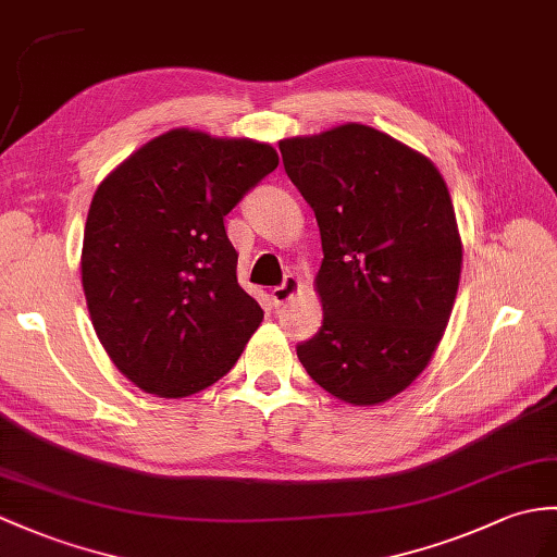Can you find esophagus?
Instances as JSON below:
<instances>
[{"instance_id":"esophagus-1","label":"esophagus","mask_w":557,"mask_h":557,"mask_svg":"<svg viewBox=\"0 0 557 557\" xmlns=\"http://www.w3.org/2000/svg\"><path fill=\"white\" fill-rule=\"evenodd\" d=\"M299 287H301L299 280H296L294 275H287V277H284V282L280 284V287H273V294H270V296H273V301L277 306H282V304H287L296 292H299Z\"/></svg>"}]
</instances>
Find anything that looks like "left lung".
Instances as JSON below:
<instances>
[{
	"label": "left lung",
	"instance_id": "8db88e82",
	"mask_svg": "<svg viewBox=\"0 0 557 557\" xmlns=\"http://www.w3.org/2000/svg\"><path fill=\"white\" fill-rule=\"evenodd\" d=\"M280 151L325 253L322 327L296 356L339 400L384 404L430 363L454 310L462 244L448 187L430 159L360 123Z\"/></svg>",
	"mask_w": 557,
	"mask_h": 557
}]
</instances>
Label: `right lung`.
Listing matches in <instances>:
<instances>
[{"label": "right lung", "instance_id": "right-lung-1", "mask_svg": "<svg viewBox=\"0 0 557 557\" xmlns=\"http://www.w3.org/2000/svg\"><path fill=\"white\" fill-rule=\"evenodd\" d=\"M277 163L261 141L177 127L97 187L83 289L101 346L139 389L163 398L206 389L261 325L223 220Z\"/></svg>", "mask_w": 557, "mask_h": 557}]
</instances>
